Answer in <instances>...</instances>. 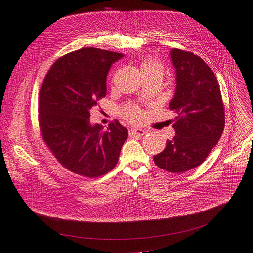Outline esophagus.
<instances>
[{"mask_svg": "<svg viewBox=\"0 0 253 253\" xmlns=\"http://www.w3.org/2000/svg\"><path fill=\"white\" fill-rule=\"evenodd\" d=\"M147 131L141 128H132L129 130V135L130 136H143Z\"/></svg>", "mask_w": 253, "mask_h": 253, "instance_id": "1", "label": "esophagus"}]
</instances>
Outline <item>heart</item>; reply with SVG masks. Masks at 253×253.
I'll return each mask as SVG.
<instances>
[{
    "label": "heart",
    "mask_w": 253,
    "mask_h": 253,
    "mask_svg": "<svg viewBox=\"0 0 253 253\" xmlns=\"http://www.w3.org/2000/svg\"><path fill=\"white\" fill-rule=\"evenodd\" d=\"M162 64L156 59L149 57L142 61L140 65V71L142 74L157 72L162 74ZM121 115L130 122H138L142 117V112L135 105L127 104L121 110Z\"/></svg>",
    "instance_id": "heart-1"
}]
</instances>
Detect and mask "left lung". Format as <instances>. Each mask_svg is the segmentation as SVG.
<instances>
[{"mask_svg": "<svg viewBox=\"0 0 253 253\" xmlns=\"http://www.w3.org/2000/svg\"><path fill=\"white\" fill-rule=\"evenodd\" d=\"M176 70V89L169 108L175 136L166 141L163 152L154 156L155 164L173 173H183L202 164L216 145L224 128V105L217 79L198 55L172 49Z\"/></svg>", "mask_w": 253, "mask_h": 253, "instance_id": "left-lung-1", "label": "left lung"}]
</instances>
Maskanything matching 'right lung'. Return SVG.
I'll return each mask as SVG.
<instances>
[{
	"label": "right lung",
	"mask_w": 253,
	"mask_h": 253,
	"mask_svg": "<svg viewBox=\"0 0 253 253\" xmlns=\"http://www.w3.org/2000/svg\"><path fill=\"white\" fill-rule=\"evenodd\" d=\"M122 53L86 47L58 58L39 93V129L51 153L68 170L95 178L118 163L127 129L118 120L103 131L90 110L106 93V76Z\"/></svg>",
	"instance_id": "1"
}]
</instances>
